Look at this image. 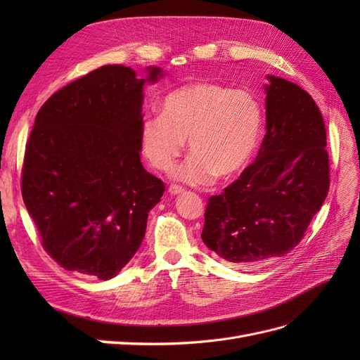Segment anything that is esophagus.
Instances as JSON below:
<instances>
[{
  "label": "esophagus",
  "instance_id": "34e87169",
  "mask_svg": "<svg viewBox=\"0 0 360 360\" xmlns=\"http://www.w3.org/2000/svg\"><path fill=\"white\" fill-rule=\"evenodd\" d=\"M168 192L171 195H180V193L184 192V189L181 186H177V184H171V186L168 188Z\"/></svg>",
  "mask_w": 360,
  "mask_h": 360
}]
</instances>
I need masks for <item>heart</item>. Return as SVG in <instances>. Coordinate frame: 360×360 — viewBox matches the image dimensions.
<instances>
[{
  "mask_svg": "<svg viewBox=\"0 0 360 360\" xmlns=\"http://www.w3.org/2000/svg\"><path fill=\"white\" fill-rule=\"evenodd\" d=\"M261 127L263 111L250 93L214 82H192L165 96L160 115L144 117L141 146L151 165L168 171L189 138L192 155L174 171V177L205 184L214 176L231 179L246 167Z\"/></svg>",
  "mask_w": 360,
  "mask_h": 360,
  "instance_id": "b5f03b06",
  "label": "heart"
}]
</instances>
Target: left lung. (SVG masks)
I'll list each match as a JSON object with an SVG mask.
<instances>
[{"instance_id":"obj_1","label":"left lung","mask_w":360,"mask_h":360,"mask_svg":"<svg viewBox=\"0 0 360 360\" xmlns=\"http://www.w3.org/2000/svg\"><path fill=\"white\" fill-rule=\"evenodd\" d=\"M266 135L238 180L213 195L201 238L221 258L255 264L297 246L328 197L326 127L297 84L267 75Z\"/></svg>"}]
</instances>
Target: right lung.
Segmentation results:
<instances>
[{
	"instance_id": "add662e5",
	"label": "right lung",
	"mask_w": 360,
	"mask_h": 360,
	"mask_svg": "<svg viewBox=\"0 0 360 360\" xmlns=\"http://www.w3.org/2000/svg\"><path fill=\"white\" fill-rule=\"evenodd\" d=\"M147 78L110 64L70 82L40 108L27 143L22 198L41 245L70 271L108 281L144 240L165 186L141 163Z\"/></svg>"
}]
</instances>
